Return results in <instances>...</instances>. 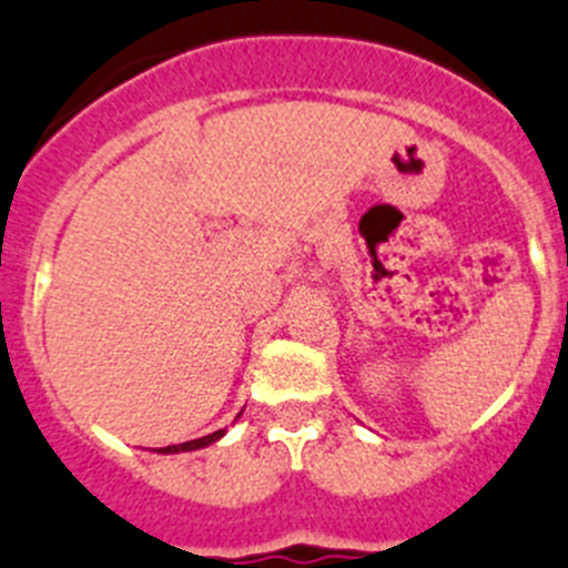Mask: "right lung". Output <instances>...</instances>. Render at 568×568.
Masks as SVG:
<instances>
[{"label":"right lung","instance_id":"1","mask_svg":"<svg viewBox=\"0 0 568 568\" xmlns=\"http://www.w3.org/2000/svg\"><path fill=\"white\" fill-rule=\"evenodd\" d=\"M223 436H226V430H214V433H209V436L195 438V442H183V444H172V447H161L158 453H163V456H170V453H192V449L209 447V444H214L217 438H223Z\"/></svg>","mask_w":568,"mask_h":568}]
</instances>
